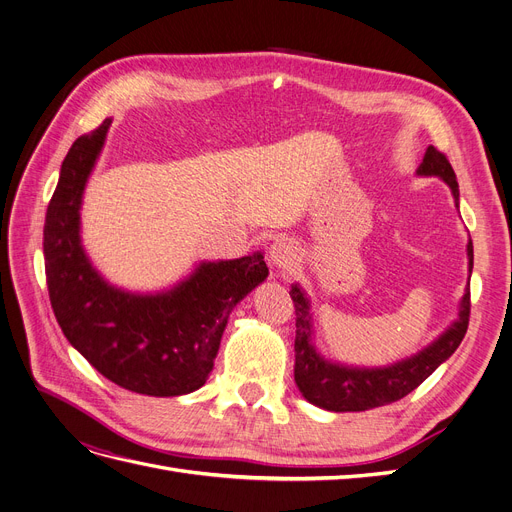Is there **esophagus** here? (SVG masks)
Here are the masks:
<instances>
[{"label":"esophagus","instance_id":"1","mask_svg":"<svg viewBox=\"0 0 512 512\" xmlns=\"http://www.w3.org/2000/svg\"><path fill=\"white\" fill-rule=\"evenodd\" d=\"M268 253H270V263L280 270L293 268V263L297 261V247L291 238H284V236L274 238Z\"/></svg>","mask_w":512,"mask_h":512}]
</instances>
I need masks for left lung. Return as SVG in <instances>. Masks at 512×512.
I'll use <instances>...</instances> for the list:
<instances>
[{
  "label": "left lung",
  "mask_w": 512,
  "mask_h": 512,
  "mask_svg": "<svg viewBox=\"0 0 512 512\" xmlns=\"http://www.w3.org/2000/svg\"><path fill=\"white\" fill-rule=\"evenodd\" d=\"M420 177H439L452 190L454 205L460 203V192L456 173L435 146H429L422 163L416 169ZM466 259H469V278L473 274V242L466 244ZM291 297L297 314V337H295V383L309 404L328 412H364L379 406H387L406 397L422 381L446 362L458 349L460 341L469 328L471 314V291L469 284L458 303L456 320L414 355L397 360L387 366H353L337 360H328L316 347L314 311L303 286L295 282L291 286Z\"/></svg>",
  "instance_id": "left-lung-1"
}]
</instances>
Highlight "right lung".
Returning <instances> with one entry per match:
<instances>
[{"instance_id":"1","label":"right lung","mask_w":512,"mask_h":512,"mask_svg":"<svg viewBox=\"0 0 512 512\" xmlns=\"http://www.w3.org/2000/svg\"><path fill=\"white\" fill-rule=\"evenodd\" d=\"M110 123L75 140L48 205L43 257L52 309L64 337L108 381L152 397L186 395L205 385L232 309L270 270L257 251L198 261L154 293L108 282L83 247L81 205Z\"/></svg>"}]
</instances>
